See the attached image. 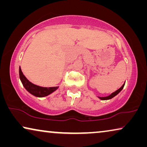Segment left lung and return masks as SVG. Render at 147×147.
I'll return each instance as SVG.
<instances>
[{
  "label": "left lung",
  "instance_id": "8db88e82",
  "mask_svg": "<svg viewBox=\"0 0 147 147\" xmlns=\"http://www.w3.org/2000/svg\"><path fill=\"white\" fill-rule=\"evenodd\" d=\"M124 86V84H123V85H122V86H121V87H120V88H119V89L116 90V92H113V93L110 94V96H106V97H98V98H99L100 99V100H110V99H111V98H114V96L117 95V94H118V93H119V92H120V91H121V90H122V89H123Z\"/></svg>",
  "mask_w": 147,
  "mask_h": 147
}]
</instances>
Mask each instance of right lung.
<instances>
[{"mask_svg": "<svg viewBox=\"0 0 147 147\" xmlns=\"http://www.w3.org/2000/svg\"><path fill=\"white\" fill-rule=\"evenodd\" d=\"M19 77L23 85L26 90L29 93L33 94V96L37 97H44L47 96L51 94L52 92H55L59 87H50V88H44L38 86L35 84H32L31 82L28 80L25 76L23 75V72L21 71V67H19Z\"/></svg>", "mask_w": 147, "mask_h": 147, "instance_id": "obj_1", "label": "right lung"}]
</instances>
